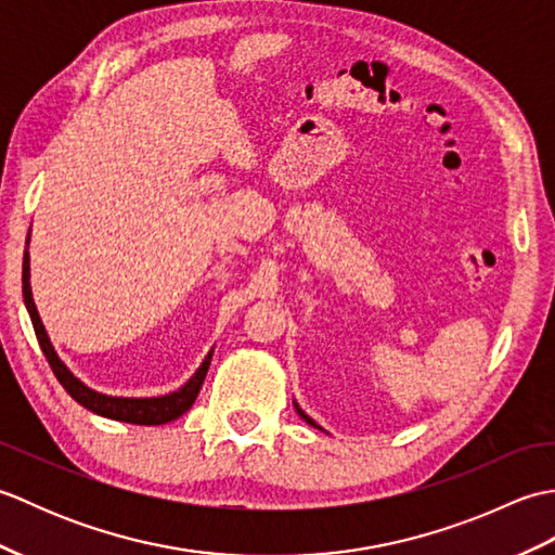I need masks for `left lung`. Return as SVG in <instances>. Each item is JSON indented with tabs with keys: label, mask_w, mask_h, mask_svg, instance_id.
Listing matches in <instances>:
<instances>
[{
	"label": "left lung",
	"mask_w": 555,
	"mask_h": 555,
	"mask_svg": "<svg viewBox=\"0 0 555 555\" xmlns=\"http://www.w3.org/2000/svg\"><path fill=\"white\" fill-rule=\"evenodd\" d=\"M296 408H298V405H296ZM298 412H300V417H302V420H305V422H308V424H312V427H317V424H314V422H312V420H310V417H308V415H305V412H302V410H300V408H298Z\"/></svg>",
	"instance_id": "1"
}]
</instances>
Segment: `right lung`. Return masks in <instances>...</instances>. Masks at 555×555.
Instances as JSON below:
<instances>
[{
    "label": "right lung",
    "mask_w": 555,
    "mask_h": 555,
    "mask_svg": "<svg viewBox=\"0 0 555 555\" xmlns=\"http://www.w3.org/2000/svg\"><path fill=\"white\" fill-rule=\"evenodd\" d=\"M28 279H30V264H28V250H26V253H23V300H26V308L30 312L33 328H35V336H38V340H40V348L44 352L47 362H50V367L59 379V384L66 388V393L74 398L76 403L92 410L95 415L119 420V422H131V424H145V427H155V424H167L176 417H181L185 410L193 408L199 388H203V382L207 376L211 352L205 358V362L199 364V370L191 376V382H188L183 388H179V391L169 393V396H159V398H114V396H104V393L92 391V388H88L86 384L78 382L76 376L66 370V364L56 358V352L50 344V338H47V332H44V326L40 322V314H38V310H35Z\"/></svg>",
    "instance_id": "right-lung-1"
}]
</instances>
